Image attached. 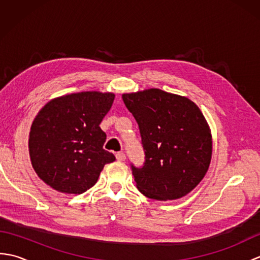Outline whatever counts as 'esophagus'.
I'll list each match as a JSON object with an SVG mask.
<instances>
[{"mask_svg":"<svg viewBox=\"0 0 260 260\" xmlns=\"http://www.w3.org/2000/svg\"><path fill=\"white\" fill-rule=\"evenodd\" d=\"M116 158H117V161L123 162V161H125L126 156H125V154L123 152H119V153L116 154Z\"/></svg>","mask_w":260,"mask_h":260,"instance_id":"esophagus-1","label":"esophagus"}]
</instances>
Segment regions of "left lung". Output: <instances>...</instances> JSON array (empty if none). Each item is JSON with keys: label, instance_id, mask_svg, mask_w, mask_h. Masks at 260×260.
<instances>
[{"label": "left lung", "instance_id": "obj_1", "mask_svg": "<svg viewBox=\"0 0 260 260\" xmlns=\"http://www.w3.org/2000/svg\"><path fill=\"white\" fill-rule=\"evenodd\" d=\"M140 127L145 162L132 164L136 186L154 200H175L200 183L212 155V137L201 110L189 98L151 88L123 93Z\"/></svg>", "mask_w": 260, "mask_h": 260}]
</instances>
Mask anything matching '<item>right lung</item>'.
Returning <instances> with one entry per match:
<instances>
[{"instance_id": "right-lung-1", "label": "right lung", "mask_w": 260, "mask_h": 260, "mask_svg": "<svg viewBox=\"0 0 260 260\" xmlns=\"http://www.w3.org/2000/svg\"><path fill=\"white\" fill-rule=\"evenodd\" d=\"M112 92L82 91L54 98L33 120L29 153L32 167L45 183L69 194L95 185L105 164L115 161L103 146L99 124L112 108Z\"/></svg>"}]
</instances>
